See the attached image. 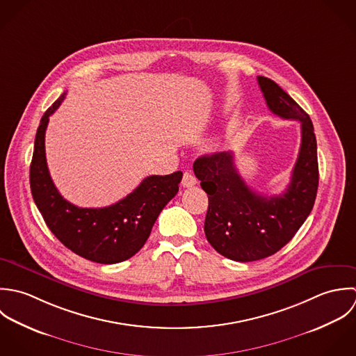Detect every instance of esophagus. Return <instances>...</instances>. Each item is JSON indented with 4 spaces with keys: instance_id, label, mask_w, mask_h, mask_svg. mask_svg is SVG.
<instances>
[{
    "instance_id": "obj_1",
    "label": "esophagus",
    "mask_w": 356,
    "mask_h": 356,
    "mask_svg": "<svg viewBox=\"0 0 356 356\" xmlns=\"http://www.w3.org/2000/svg\"><path fill=\"white\" fill-rule=\"evenodd\" d=\"M195 184H197V177L191 172H186L183 175V179H181V186L188 188V187H193Z\"/></svg>"
}]
</instances>
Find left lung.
Instances as JSON below:
<instances>
[{
	"instance_id": "obj_1",
	"label": "left lung",
	"mask_w": 356,
	"mask_h": 356,
	"mask_svg": "<svg viewBox=\"0 0 356 356\" xmlns=\"http://www.w3.org/2000/svg\"><path fill=\"white\" fill-rule=\"evenodd\" d=\"M257 81L275 115L301 124V145L284 194L267 197L253 191L236 170L232 151L202 155L194 162V173L209 198L207 239L220 254L242 263L266 259L284 248L311 213L319 184L309 115L277 82L260 75Z\"/></svg>"
}]
</instances>
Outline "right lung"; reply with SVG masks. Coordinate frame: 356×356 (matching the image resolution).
I'll list each match as a JSON object with an SVG mask.
<instances>
[{
    "label": "right lung",
    "instance_id": "right-lung-1",
    "mask_svg": "<svg viewBox=\"0 0 356 356\" xmlns=\"http://www.w3.org/2000/svg\"><path fill=\"white\" fill-rule=\"evenodd\" d=\"M66 92L45 111L37 129L30 165L34 202L52 234L75 254L100 264L135 256L166 204L177 194L183 173L148 176L124 200L106 208H78L55 187L45 156V131Z\"/></svg>",
    "mask_w": 356,
    "mask_h": 356
}]
</instances>
